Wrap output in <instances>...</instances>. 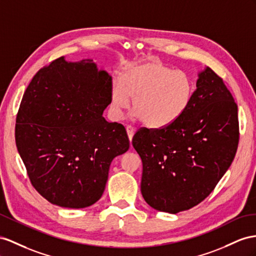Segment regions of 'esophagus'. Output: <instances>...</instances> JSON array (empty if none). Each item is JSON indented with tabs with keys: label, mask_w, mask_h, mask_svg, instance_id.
<instances>
[{
	"label": "esophagus",
	"mask_w": 256,
	"mask_h": 256,
	"mask_svg": "<svg viewBox=\"0 0 256 256\" xmlns=\"http://www.w3.org/2000/svg\"><path fill=\"white\" fill-rule=\"evenodd\" d=\"M126 128V133H128V140H130V142H132L133 136H134V134L136 132V128H133V126H128Z\"/></svg>",
	"instance_id": "1"
}]
</instances>
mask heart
I'll list each match as a JSON object with an SVG mask.
<instances>
[{"label": "heart", "instance_id": "b5f03b06", "mask_svg": "<svg viewBox=\"0 0 256 256\" xmlns=\"http://www.w3.org/2000/svg\"><path fill=\"white\" fill-rule=\"evenodd\" d=\"M194 84L187 72L156 60L128 64L110 92L111 114L119 118L133 100L135 116L149 128L171 126L190 104Z\"/></svg>", "mask_w": 256, "mask_h": 256}]
</instances>
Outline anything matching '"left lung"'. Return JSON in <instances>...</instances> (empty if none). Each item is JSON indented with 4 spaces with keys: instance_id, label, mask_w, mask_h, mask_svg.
Returning <instances> with one entry per match:
<instances>
[{
    "instance_id": "obj_1",
    "label": "left lung",
    "mask_w": 256,
    "mask_h": 256,
    "mask_svg": "<svg viewBox=\"0 0 256 256\" xmlns=\"http://www.w3.org/2000/svg\"><path fill=\"white\" fill-rule=\"evenodd\" d=\"M186 111L171 126L140 128L133 147L142 162L140 190L148 204L176 214L199 204L230 166L239 142L238 107L208 67L198 74Z\"/></svg>"
}]
</instances>
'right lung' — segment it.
I'll return each instance as SVG.
<instances>
[{"label": "right lung", "mask_w": 256, "mask_h": 256, "mask_svg": "<svg viewBox=\"0 0 256 256\" xmlns=\"http://www.w3.org/2000/svg\"><path fill=\"white\" fill-rule=\"evenodd\" d=\"M112 78L93 60L57 58L36 72L16 120V145L31 184L62 208H82L100 199L109 168L126 152L122 124L102 116Z\"/></svg>", "instance_id": "1"}]
</instances>
